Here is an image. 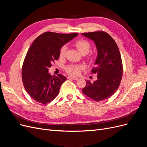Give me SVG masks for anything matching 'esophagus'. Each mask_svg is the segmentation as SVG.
I'll return each mask as SVG.
<instances>
[{
	"instance_id": "1",
	"label": "esophagus",
	"mask_w": 147,
	"mask_h": 147,
	"mask_svg": "<svg viewBox=\"0 0 147 147\" xmlns=\"http://www.w3.org/2000/svg\"><path fill=\"white\" fill-rule=\"evenodd\" d=\"M68 78H69V79H72V80H78V78L74 77H72V76H69V77H68Z\"/></svg>"
}]
</instances>
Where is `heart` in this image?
<instances>
[{
  "label": "heart",
  "mask_w": 147,
  "mask_h": 147,
  "mask_svg": "<svg viewBox=\"0 0 147 147\" xmlns=\"http://www.w3.org/2000/svg\"><path fill=\"white\" fill-rule=\"evenodd\" d=\"M74 45L76 47L77 51L80 53L82 55H85L91 50V44L86 40L80 39L75 41L74 43ZM67 51V47L64 45L62 47L59 51V56L60 57H64ZM90 59H93V56H90ZM83 69L82 65H71L67 67L66 71L69 74L72 75H78L80 73L81 70Z\"/></svg>",
  "instance_id": "1"
}]
</instances>
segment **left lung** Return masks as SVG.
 Listing matches in <instances>:
<instances>
[{"instance_id":"obj_1","label":"left lung","mask_w":147,"mask_h":147,"mask_svg":"<svg viewBox=\"0 0 147 147\" xmlns=\"http://www.w3.org/2000/svg\"><path fill=\"white\" fill-rule=\"evenodd\" d=\"M94 42L97 56L92 72L97 74L92 83L86 80L82 92L95 101L109 98L116 92L121 81L123 64L119 48L113 38L103 31L82 34Z\"/></svg>"}]
</instances>
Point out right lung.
I'll list each match as a JSON object with an SVG mask.
<instances>
[{"label": "right lung", "instance_id": "add662e5", "mask_svg": "<svg viewBox=\"0 0 147 147\" xmlns=\"http://www.w3.org/2000/svg\"><path fill=\"white\" fill-rule=\"evenodd\" d=\"M78 35L47 32L34 40L24 61L22 79L25 90L35 101L45 104L58 95L67 78L61 74L51 75L48 69L59 59L61 48Z\"/></svg>", "mask_w": 147, "mask_h": 147}]
</instances>
